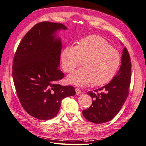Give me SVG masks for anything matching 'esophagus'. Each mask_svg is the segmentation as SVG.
I'll list each match as a JSON object with an SVG mask.
<instances>
[{
  "label": "esophagus",
  "instance_id": "esophagus-1",
  "mask_svg": "<svg viewBox=\"0 0 146 146\" xmlns=\"http://www.w3.org/2000/svg\"><path fill=\"white\" fill-rule=\"evenodd\" d=\"M80 93H81V90L79 89V88H76V95H79Z\"/></svg>",
  "mask_w": 146,
  "mask_h": 146
}]
</instances>
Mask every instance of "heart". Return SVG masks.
I'll return each instance as SVG.
<instances>
[{"label":"heart","instance_id":"obj_1","mask_svg":"<svg viewBox=\"0 0 146 146\" xmlns=\"http://www.w3.org/2000/svg\"><path fill=\"white\" fill-rule=\"evenodd\" d=\"M62 68L72 72L82 61L83 68L77 70L67 78L70 84L83 87L93 82L102 85L115 76L120 64L118 51L111 48L104 38L91 35L82 39L75 46H68L61 52Z\"/></svg>","mask_w":146,"mask_h":146}]
</instances>
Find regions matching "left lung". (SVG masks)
Wrapping results in <instances>:
<instances>
[{
  "instance_id": "obj_1",
  "label": "left lung",
  "mask_w": 146,
  "mask_h": 146,
  "mask_svg": "<svg viewBox=\"0 0 146 146\" xmlns=\"http://www.w3.org/2000/svg\"><path fill=\"white\" fill-rule=\"evenodd\" d=\"M131 59L124 48L120 68L110 83L94 92H87L92 97V105L83 110V115L88 121L102 124L111 121L118 114L126 100L131 79Z\"/></svg>"
}]
</instances>
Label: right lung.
I'll return each instance as SVG.
<instances>
[{"label":"right lung","instance_id":"obj_1","mask_svg":"<svg viewBox=\"0 0 146 146\" xmlns=\"http://www.w3.org/2000/svg\"><path fill=\"white\" fill-rule=\"evenodd\" d=\"M67 29L62 23H37L25 35L14 56L12 76L18 97L28 114L39 119L54 118L62 99L76 94L72 86L56 83L64 77L59 69L62 42L56 33Z\"/></svg>","mask_w":146,"mask_h":146}]
</instances>
